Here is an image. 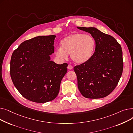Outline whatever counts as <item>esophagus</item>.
Here are the masks:
<instances>
[{
    "mask_svg": "<svg viewBox=\"0 0 133 133\" xmlns=\"http://www.w3.org/2000/svg\"><path fill=\"white\" fill-rule=\"evenodd\" d=\"M67 68L68 69H69V70H71V69H73V66L71 65H68L67 66Z\"/></svg>",
    "mask_w": 133,
    "mask_h": 133,
    "instance_id": "esophagus-1",
    "label": "esophagus"
}]
</instances>
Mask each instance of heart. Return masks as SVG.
Wrapping results in <instances>:
<instances>
[{"label": "heart", "mask_w": 133, "mask_h": 133, "mask_svg": "<svg viewBox=\"0 0 133 133\" xmlns=\"http://www.w3.org/2000/svg\"><path fill=\"white\" fill-rule=\"evenodd\" d=\"M61 47L55 50V54L61 59H66L71 54L72 60L76 64L88 61L93 54L95 41L89 34L75 33L66 37L60 42Z\"/></svg>", "instance_id": "b5f03b06"}]
</instances>
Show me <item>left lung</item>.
<instances>
[{
	"label": "left lung",
	"mask_w": 133,
	"mask_h": 133,
	"mask_svg": "<svg viewBox=\"0 0 133 133\" xmlns=\"http://www.w3.org/2000/svg\"><path fill=\"white\" fill-rule=\"evenodd\" d=\"M89 33L95 41V52L87 62L74 67L81 94L88 99H100L112 92L123 72L121 45L110 35L95 27H77Z\"/></svg>",
	"instance_id": "obj_1"
}]
</instances>
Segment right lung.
<instances>
[{
  "instance_id": "1",
  "label": "right lung",
  "mask_w": 133,
  "mask_h": 133,
  "mask_svg": "<svg viewBox=\"0 0 133 133\" xmlns=\"http://www.w3.org/2000/svg\"><path fill=\"white\" fill-rule=\"evenodd\" d=\"M55 37L38 36L26 40L12 53V82L22 95L32 102L45 103L54 100L67 72V63L59 65L50 60Z\"/></svg>"
}]
</instances>
